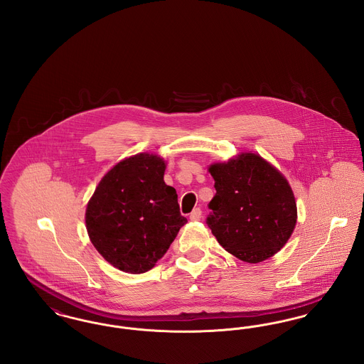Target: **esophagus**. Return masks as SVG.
<instances>
[{
	"label": "esophagus",
	"mask_w": 364,
	"mask_h": 364,
	"mask_svg": "<svg viewBox=\"0 0 364 364\" xmlns=\"http://www.w3.org/2000/svg\"><path fill=\"white\" fill-rule=\"evenodd\" d=\"M200 218H202V210L199 208H193L190 215L191 221H199Z\"/></svg>",
	"instance_id": "34e87169"
}]
</instances>
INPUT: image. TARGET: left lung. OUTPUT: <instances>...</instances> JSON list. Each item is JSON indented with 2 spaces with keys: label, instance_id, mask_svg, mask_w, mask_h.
Segmentation results:
<instances>
[{
  "label": "left lung",
  "instance_id": "obj_1",
  "mask_svg": "<svg viewBox=\"0 0 364 364\" xmlns=\"http://www.w3.org/2000/svg\"><path fill=\"white\" fill-rule=\"evenodd\" d=\"M215 195L206 224L228 252L258 263L291 237L297 208L287 178L263 158L245 153L208 168Z\"/></svg>",
  "mask_w": 364,
  "mask_h": 364
}]
</instances>
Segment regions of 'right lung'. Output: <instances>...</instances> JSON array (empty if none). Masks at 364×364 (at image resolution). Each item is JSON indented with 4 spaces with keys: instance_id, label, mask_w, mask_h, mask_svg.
Masks as SVG:
<instances>
[{
    "instance_id": "obj_1",
    "label": "right lung",
    "mask_w": 364,
    "mask_h": 364,
    "mask_svg": "<svg viewBox=\"0 0 364 364\" xmlns=\"http://www.w3.org/2000/svg\"><path fill=\"white\" fill-rule=\"evenodd\" d=\"M165 168L153 154L129 156L105 174L87 205L90 240L125 273L153 269L187 224L176 190L164 181Z\"/></svg>"
}]
</instances>
